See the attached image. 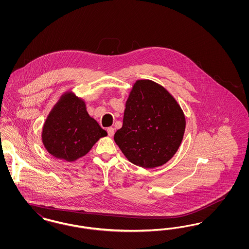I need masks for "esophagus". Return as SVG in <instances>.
Segmentation results:
<instances>
[{"label": "esophagus", "mask_w": 249, "mask_h": 249, "mask_svg": "<svg viewBox=\"0 0 249 249\" xmlns=\"http://www.w3.org/2000/svg\"><path fill=\"white\" fill-rule=\"evenodd\" d=\"M107 133L109 136H113L114 133H115V129L113 127H109L107 128Z\"/></svg>", "instance_id": "1"}]
</instances>
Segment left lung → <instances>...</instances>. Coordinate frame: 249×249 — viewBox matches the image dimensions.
Masks as SVG:
<instances>
[{
	"instance_id": "8db88e82",
	"label": "left lung",
	"mask_w": 249,
	"mask_h": 249,
	"mask_svg": "<svg viewBox=\"0 0 249 249\" xmlns=\"http://www.w3.org/2000/svg\"><path fill=\"white\" fill-rule=\"evenodd\" d=\"M186 128L176 99L154 81L137 80L114 140L131 163L142 168L163 165L177 153Z\"/></svg>"
}]
</instances>
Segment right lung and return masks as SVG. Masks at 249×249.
Masks as SVG:
<instances>
[{
    "mask_svg": "<svg viewBox=\"0 0 249 249\" xmlns=\"http://www.w3.org/2000/svg\"><path fill=\"white\" fill-rule=\"evenodd\" d=\"M107 135V131L88 114L83 100L66 92L49 113L43 127L42 141L49 154L73 161Z\"/></svg>",
    "mask_w": 249,
    "mask_h": 249,
    "instance_id": "obj_1",
    "label": "right lung"
}]
</instances>
